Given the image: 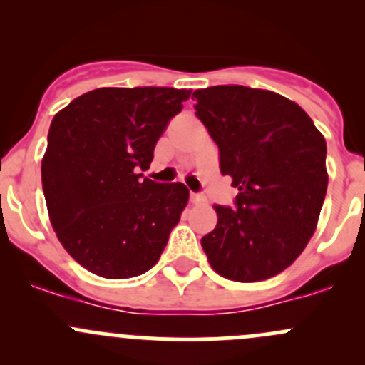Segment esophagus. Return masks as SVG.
Masks as SVG:
<instances>
[{
  "label": "esophagus",
  "mask_w": 365,
  "mask_h": 365,
  "mask_svg": "<svg viewBox=\"0 0 365 365\" xmlns=\"http://www.w3.org/2000/svg\"><path fill=\"white\" fill-rule=\"evenodd\" d=\"M190 203H194V205H203V203H206V197L203 196V194L190 192Z\"/></svg>",
  "instance_id": "1"
}]
</instances>
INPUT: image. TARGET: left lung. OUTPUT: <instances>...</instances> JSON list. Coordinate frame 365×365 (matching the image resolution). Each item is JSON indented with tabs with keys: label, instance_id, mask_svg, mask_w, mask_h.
Listing matches in <instances>:
<instances>
[{
	"label": "left lung",
	"instance_id": "left-lung-1",
	"mask_svg": "<svg viewBox=\"0 0 365 365\" xmlns=\"http://www.w3.org/2000/svg\"><path fill=\"white\" fill-rule=\"evenodd\" d=\"M196 114L219 146L237 210L215 205L201 238L213 270L237 282L281 274L318 226L329 173L327 143L307 113L268 90L222 84L194 91Z\"/></svg>",
	"mask_w": 365,
	"mask_h": 365
}]
</instances>
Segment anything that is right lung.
I'll return each instance as SVG.
<instances>
[{
    "label": "right lung",
    "instance_id": "add662e5",
    "mask_svg": "<svg viewBox=\"0 0 365 365\" xmlns=\"http://www.w3.org/2000/svg\"><path fill=\"white\" fill-rule=\"evenodd\" d=\"M189 97L176 88H98L53 118L42 159L47 212L65 251L91 274L138 277L159 261L189 189L139 171Z\"/></svg>",
    "mask_w": 365,
    "mask_h": 365
}]
</instances>
